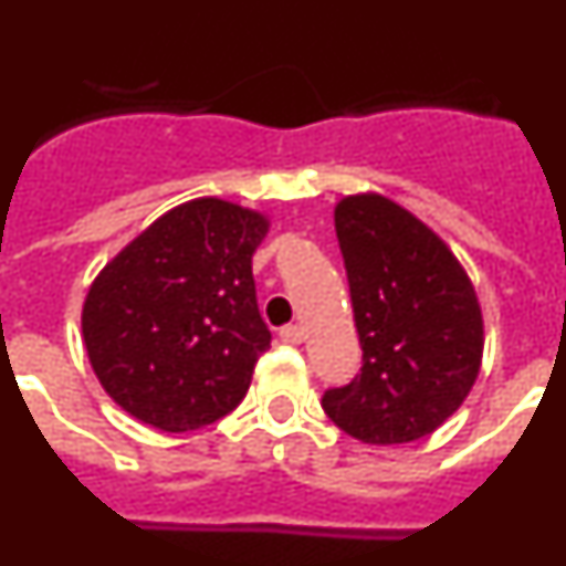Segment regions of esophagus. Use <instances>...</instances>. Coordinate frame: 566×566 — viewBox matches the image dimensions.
<instances>
[{
  "label": "esophagus",
  "mask_w": 566,
  "mask_h": 566,
  "mask_svg": "<svg viewBox=\"0 0 566 566\" xmlns=\"http://www.w3.org/2000/svg\"><path fill=\"white\" fill-rule=\"evenodd\" d=\"M277 337H280V343H286V345H297V343H303V328L300 326H294V323H289V326H283L277 332Z\"/></svg>",
  "instance_id": "1"
}]
</instances>
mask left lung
Here are the masks:
<instances>
[{
  "instance_id": "1",
  "label": "left lung",
  "mask_w": 566,
  "mask_h": 566,
  "mask_svg": "<svg viewBox=\"0 0 566 566\" xmlns=\"http://www.w3.org/2000/svg\"><path fill=\"white\" fill-rule=\"evenodd\" d=\"M363 368L323 394V411L365 444H402L457 413L479 377L482 308L433 229L382 195L334 209Z\"/></svg>"
}]
</instances>
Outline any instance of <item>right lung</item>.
<instances>
[{"instance_id":"add662e5","label":"right lung","mask_w":566,"mask_h":566,"mask_svg":"<svg viewBox=\"0 0 566 566\" xmlns=\"http://www.w3.org/2000/svg\"><path fill=\"white\" fill-rule=\"evenodd\" d=\"M260 212L195 198L161 214L102 269L82 308L90 365L129 417L169 433L227 417L272 343L252 254Z\"/></svg>"}]
</instances>
